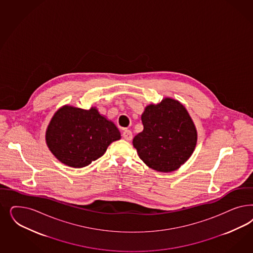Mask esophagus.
I'll return each instance as SVG.
<instances>
[{
	"instance_id": "1",
	"label": "esophagus",
	"mask_w": 253,
	"mask_h": 253,
	"mask_svg": "<svg viewBox=\"0 0 253 253\" xmlns=\"http://www.w3.org/2000/svg\"><path fill=\"white\" fill-rule=\"evenodd\" d=\"M123 138L126 140H131L132 139V132L128 129L124 131L122 134Z\"/></svg>"
}]
</instances>
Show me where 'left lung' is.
Returning <instances> with one entry per match:
<instances>
[{
    "label": "left lung",
    "instance_id": "obj_1",
    "mask_svg": "<svg viewBox=\"0 0 253 253\" xmlns=\"http://www.w3.org/2000/svg\"><path fill=\"white\" fill-rule=\"evenodd\" d=\"M143 131L133 139L139 158L160 172L178 169L192 155L197 133L186 109L178 100L165 98L141 115Z\"/></svg>",
    "mask_w": 253,
    "mask_h": 253
}]
</instances>
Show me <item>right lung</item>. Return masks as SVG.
I'll return each instance as SVG.
<instances>
[{"mask_svg":"<svg viewBox=\"0 0 253 253\" xmlns=\"http://www.w3.org/2000/svg\"><path fill=\"white\" fill-rule=\"evenodd\" d=\"M46 143L57 159L73 168L97 160L121 135L114 123L91 108L64 106L53 116L46 130Z\"/></svg>","mask_w":253,"mask_h":253,"instance_id":"add662e5","label":"right lung"}]
</instances>
